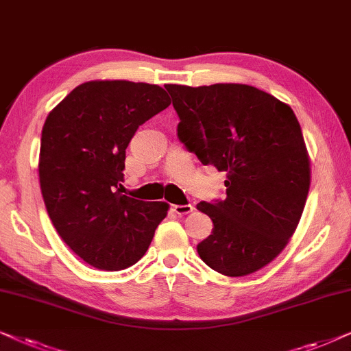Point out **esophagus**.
I'll list each match as a JSON object with an SVG mask.
<instances>
[{
  "mask_svg": "<svg viewBox=\"0 0 351 351\" xmlns=\"http://www.w3.org/2000/svg\"><path fill=\"white\" fill-rule=\"evenodd\" d=\"M171 210L175 212L176 215H188V213H193L194 207L191 204H186V205H171Z\"/></svg>",
  "mask_w": 351,
  "mask_h": 351,
  "instance_id": "1",
  "label": "esophagus"
}]
</instances>
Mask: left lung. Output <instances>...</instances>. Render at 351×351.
<instances>
[{"label": "left lung", "instance_id": "obj_1", "mask_svg": "<svg viewBox=\"0 0 351 351\" xmlns=\"http://www.w3.org/2000/svg\"><path fill=\"white\" fill-rule=\"evenodd\" d=\"M176 132L202 165L226 171V199L200 202L213 230L197 254L224 276H247L287 245L310 189L300 123L287 104L249 85H167Z\"/></svg>", "mask_w": 351, "mask_h": 351}]
</instances>
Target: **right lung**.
<instances>
[{"label": "right lung", "instance_id": "1", "mask_svg": "<svg viewBox=\"0 0 351 351\" xmlns=\"http://www.w3.org/2000/svg\"><path fill=\"white\" fill-rule=\"evenodd\" d=\"M168 106L157 85L86 82L45 121L38 171L46 210L65 244L97 269L136 263L167 217L168 204L128 197L119 186L139 125Z\"/></svg>", "mask_w": 351, "mask_h": 351}]
</instances>
